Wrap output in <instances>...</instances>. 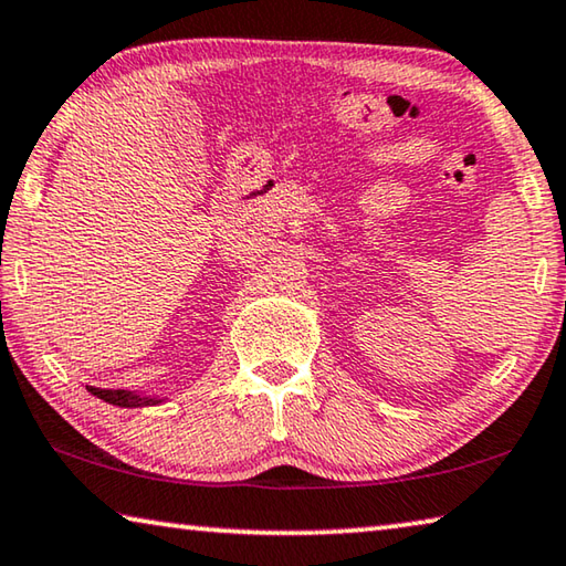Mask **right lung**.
<instances>
[{"label": "right lung", "mask_w": 566, "mask_h": 566, "mask_svg": "<svg viewBox=\"0 0 566 566\" xmlns=\"http://www.w3.org/2000/svg\"><path fill=\"white\" fill-rule=\"evenodd\" d=\"M94 397H99L104 401H109V405H117V407H145L151 405V399L145 397H137V395H129V391L124 389H104V387H87Z\"/></svg>", "instance_id": "add662e5"}]
</instances>
